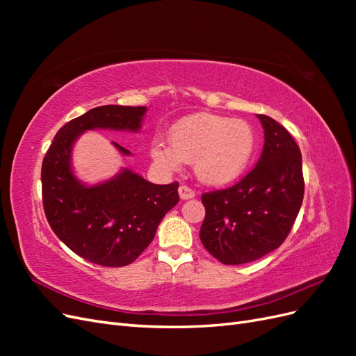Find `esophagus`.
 Returning a JSON list of instances; mask_svg holds the SVG:
<instances>
[{"label":"esophagus","mask_w":356,"mask_h":356,"mask_svg":"<svg viewBox=\"0 0 356 356\" xmlns=\"http://www.w3.org/2000/svg\"><path fill=\"white\" fill-rule=\"evenodd\" d=\"M178 193H179V197H181L182 200L193 199V197L196 196L195 190H191V188H190V187H187V186H181V187L178 188Z\"/></svg>","instance_id":"1"}]
</instances>
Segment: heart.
<instances>
[{
	"label": "heart",
	"instance_id": "obj_1",
	"mask_svg": "<svg viewBox=\"0 0 356 356\" xmlns=\"http://www.w3.org/2000/svg\"><path fill=\"white\" fill-rule=\"evenodd\" d=\"M170 147L152 144V157L169 170L182 161L195 163L196 177L208 186H225L238 179L252 161L258 138L251 123L217 114L184 117L169 135Z\"/></svg>",
	"mask_w": 356,
	"mask_h": 356
}]
</instances>
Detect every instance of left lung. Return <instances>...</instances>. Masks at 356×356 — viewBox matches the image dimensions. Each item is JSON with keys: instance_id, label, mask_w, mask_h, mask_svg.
Segmentation results:
<instances>
[{"instance_id": "1", "label": "left lung", "mask_w": 356, "mask_h": 356, "mask_svg": "<svg viewBox=\"0 0 356 356\" xmlns=\"http://www.w3.org/2000/svg\"><path fill=\"white\" fill-rule=\"evenodd\" d=\"M264 147L255 168L234 186L202 195L200 241L222 264L251 263L282 245L305 196L301 153L272 117L257 114Z\"/></svg>"}]
</instances>
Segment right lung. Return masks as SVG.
I'll return each instance as SVG.
<instances>
[{
  "label": "right lung",
  "instance_id": "add662e5",
  "mask_svg": "<svg viewBox=\"0 0 356 356\" xmlns=\"http://www.w3.org/2000/svg\"><path fill=\"white\" fill-rule=\"evenodd\" d=\"M147 106L102 105L62 126L42 159V207L51 230L90 263L123 267L152 243L160 221L179 200L178 182L159 186L131 169L86 186L71 168L72 145L86 131L136 132ZM114 147L131 154L120 144Z\"/></svg>",
  "mask_w": 356,
  "mask_h": 356
}]
</instances>
